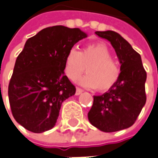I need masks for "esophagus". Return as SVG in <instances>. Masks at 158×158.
I'll list each match as a JSON object with an SVG mask.
<instances>
[{
	"instance_id": "esophagus-1",
	"label": "esophagus",
	"mask_w": 158,
	"mask_h": 158,
	"mask_svg": "<svg viewBox=\"0 0 158 158\" xmlns=\"http://www.w3.org/2000/svg\"><path fill=\"white\" fill-rule=\"evenodd\" d=\"M82 92H83V91H82V89L77 87V89H76V93H75V94H76V95H79V94L82 93Z\"/></svg>"
}]
</instances>
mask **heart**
Here are the masks:
<instances>
[{"label":"heart","mask_w":158,"mask_h":158,"mask_svg":"<svg viewBox=\"0 0 158 158\" xmlns=\"http://www.w3.org/2000/svg\"><path fill=\"white\" fill-rule=\"evenodd\" d=\"M65 73L73 81L79 79L86 68L87 73L80 83L88 88L105 93L113 87L119 79L120 67L112 58L108 47L103 43L85 46L81 52L71 48L65 59Z\"/></svg>","instance_id":"obj_1"}]
</instances>
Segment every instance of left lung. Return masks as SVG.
<instances>
[{"label": "left lung", "mask_w": 158, "mask_h": 158, "mask_svg": "<svg viewBox=\"0 0 158 158\" xmlns=\"http://www.w3.org/2000/svg\"><path fill=\"white\" fill-rule=\"evenodd\" d=\"M114 48L119 60V79L113 87L100 96H93L88 119L105 132H114L129 128L140 114L146 102V72L140 54L119 34L114 31H97Z\"/></svg>", "instance_id": "8db88e82"}]
</instances>
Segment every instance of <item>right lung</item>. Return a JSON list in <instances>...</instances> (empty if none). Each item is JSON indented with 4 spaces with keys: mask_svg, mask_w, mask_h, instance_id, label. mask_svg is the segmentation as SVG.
Masks as SVG:
<instances>
[{
    "mask_svg": "<svg viewBox=\"0 0 158 158\" xmlns=\"http://www.w3.org/2000/svg\"><path fill=\"white\" fill-rule=\"evenodd\" d=\"M87 35L79 28L53 26L29 38L18 55L8 85L16 122L34 133L55 125L62 102L76 88L64 74L67 52Z\"/></svg>",
    "mask_w": 158,
    "mask_h": 158,
    "instance_id": "1",
    "label": "right lung"
}]
</instances>
